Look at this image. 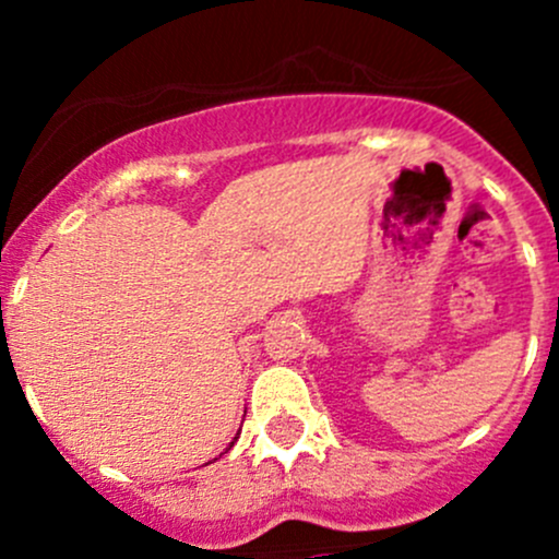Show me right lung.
Returning <instances> with one entry per match:
<instances>
[{
  "label": "right lung",
  "instance_id": "add662e5",
  "mask_svg": "<svg viewBox=\"0 0 559 559\" xmlns=\"http://www.w3.org/2000/svg\"><path fill=\"white\" fill-rule=\"evenodd\" d=\"M233 443H235V441H233Z\"/></svg>",
  "mask_w": 559,
  "mask_h": 559
}]
</instances>
